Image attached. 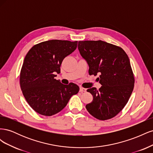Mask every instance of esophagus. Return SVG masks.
Segmentation results:
<instances>
[{
  "instance_id": "34e87169",
  "label": "esophagus",
  "mask_w": 153,
  "mask_h": 153,
  "mask_svg": "<svg viewBox=\"0 0 153 153\" xmlns=\"http://www.w3.org/2000/svg\"><path fill=\"white\" fill-rule=\"evenodd\" d=\"M86 91H87V89H85V88L82 87H80V92H85Z\"/></svg>"
}]
</instances>
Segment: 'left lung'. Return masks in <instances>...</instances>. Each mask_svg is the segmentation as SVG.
<instances>
[{"instance_id":"1","label":"left lung","mask_w":153,"mask_h":153,"mask_svg":"<svg viewBox=\"0 0 153 153\" xmlns=\"http://www.w3.org/2000/svg\"><path fill=\"white\" fill-rule=\"evenodd\" d=\"M78 48L89 65V75L99 74L102 85L87 90L93 100L86 109L102 121L115 117L128 103L135 84L128 56L121 47L101 40L78 41Z\"/></svg>"}]
</instances>
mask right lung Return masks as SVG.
<instances>
[{"mask_svg": "<svg viewBox=\"0 0 153 153\" xmlns=\"http://www.w3.org/2000/svg\"><path fill=\"white\" fill-rule=\"evenodd\" d=\"M78 41L52 39L32 47L21 69L20 84L22 93L35 112L51 116L61 111L80 88L74 83L61 84L55 79L61 73L63 59L75 51Z\"/></svg>", "mask_w": 153, "mask_h": 153, "instance_id": "obj_1", "label": "right lung"}]
</instances>
